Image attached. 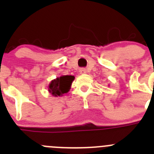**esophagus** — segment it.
Returning a JSON list of instances; mask_svg holds the SVG:
<instances>
[{"mask_svg": "<svg viewBox=\"0 0 154 154\" xmlns=\"http://www.w3.org/2000/svg\"><path fill=\"white\" fill-rule=\"evenodd\" d=\"M86 73V70L85 68H80V74H84Z\"/></svg>", "mask_w": 154, "mask_h": 154, "instance_id": "esophagus-1", "label": "esophagus"}]
</instances>
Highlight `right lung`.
Returning a JSON list of instances; mask_svg holds the SVG:
<instances>
[{
  "label": "right lung",
  "instance_id": "1",
  "mask_svg": "<svg viewBox=\"0 0 154 154\" xmlns=\"http://www.w3.org/2000/svg\"><path fill=\"white\" fill-rule=\"evenodd\" d=\"M74 80V76L62 75L52 80L48 86V91L53 96H62L71 89V84Z\"/></svg>",
  "mask_w": 154,
  "mask_h": 154
}]
</instances>
